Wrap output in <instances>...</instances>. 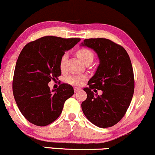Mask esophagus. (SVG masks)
<instances>
[{
    "label": "esophagus",
    "instance_id": "obj_1",
    "mask_svg": "<svg viewBox=\"0 0 155 155\" xmlns=\"http://www.w3.org/2000/svg\"><path fill=\"white\" fill-rule=\"evenodd\" d=\"M74 92H79V91L81 90V88H78V87H74Z\"/></svg>",
    "mask_w": 155,
    "mask_h": 155
}]
</instances>
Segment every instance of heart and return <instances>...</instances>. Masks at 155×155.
Segmentation results:
<instances>
[{
    "label": "heart",
    "mask_w": 155,
    "mask_h": 155,
    "mask_svg": "<svg viewBox=\"0 0 155 155\" xmlns=\"http://www.w3.org/2000/svg\"><path fill=\"white\" fill-rule=\"evenodd\" d=\"M77 55L78 58L84 63H86L89 60H93V54L91 51L87 48H82L78 51ZM67 60V55L64 54L60 60V68L63 69L66 66V62ZM85 80L84 76H68L66 78V81L71 85H81Z\"/></svg>",
    "instance_id": "obj_1"
}]
</instances>
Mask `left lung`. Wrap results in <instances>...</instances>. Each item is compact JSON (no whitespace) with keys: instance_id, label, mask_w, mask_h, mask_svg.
<instances>
[{"instance_id":"8db88e82","label":"left lung","mask_w":155,"mask_h":155,"mask_svg":"<svg viewBox=\"0 0 155 155\" xmlns=\"http://www.w3.org/2000/svg\"><path fill=\"white\" fill-rule=\"evenodd\" d=\"M97 54L99 65L84 90L87 98L81 104L86 117L99 127L116 125L125 114L134 91L131 62L124 48L107 39H84L80 45ZM95 88L101 96L94 94ZM92 90L94 91H92Z\"/></svg>"}]
</instances>
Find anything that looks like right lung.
<instances>
[{
	"label": "right lung",
	"instance_id": "right-lung-1",
	"mask_svg": "<svg viewBox=\"0 0 155 155\" xmlns=\"http://www.w3.org/2000/svg\"><path fill=\"white\" fill-rule=\"evenodd\" d=\"M81 39L44 36L24 47L14 71L12 91L19 110L30 123L46 126L61 114L65 101L74 95L71 85L51 90L48 83L61 75L60 60Z\"/></svg>",
	"mask_w": 155,
	"mask_h": 155
}]
</instances>
